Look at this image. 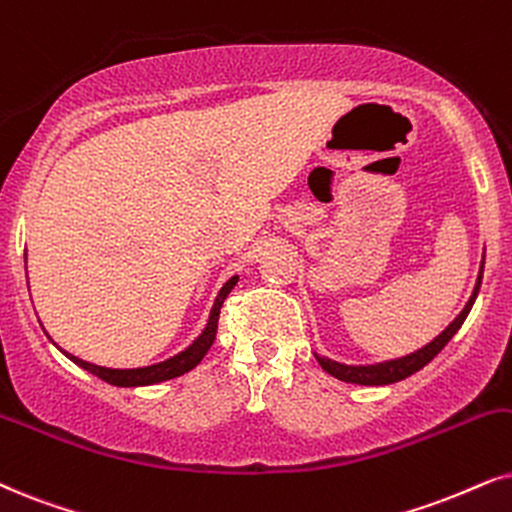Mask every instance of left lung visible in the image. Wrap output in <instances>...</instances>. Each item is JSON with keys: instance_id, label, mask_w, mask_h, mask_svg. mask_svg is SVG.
<instances>
[{"instance_id": "obj_1", "label": "left lung", "mask_w": 512, "mask_h": 512, "mask_svg": "<svg viewBox=\"0 0 512 512\" xmlns=\"http://www.w3.org/2000/svg\"><path fill=\"white\" fill-rule=\"evenodd\" d=\"M480 283H482V271H480V276H477L475 290H472V297L463 307V312L449 323V328H446V331L439 333L437 338L428 342L423 349L409 354V357L385 361V364H375V366H345V364H338V361L319 357V364L323 366V371L335 375V378L345 380V383H357V385H390V383H397V380L409 378V375L420 371L425 364H430V361L435 359L437 354L446 347V342L454 338L458 328L463 326L465 316H468L472 309V302H475L477 293H480Z\"/></svg>"}]
</instances>
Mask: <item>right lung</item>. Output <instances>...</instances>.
<instances>
[{
  "label": "right lung",
  "instance_id": "1",
  "mask_svg": "<svg viewBox=\"0 0 512 512\" xmlns=\"http://www.w3.org/2000/svg\"><path fill=\"white\" fill-rule=\"evenodd\" d=\"M238 276L229 278V281L224 283V288L219 290L217 300H215V307H212L210 312V321L208 326H205V331L200 338L193 342L189 349H184V352L177 354V357L163 361V364H155V366H146V368H132V371H115V368H101V366H94V364H87V361L73 357V354H68L70 359L75 361L77 366H82L84 371L94 373L96 378L106 380L108 385H118V387H137V385H153V383H163V380H170V378H177V375H184L186 371H191L193 366L200 364V359L208 354V349L212 347V342H215V335H217V321H219V309H222V304L226 300V295L231 293L236 286Z\"/></svg>",
  "mask_w": 512,
  "mask_h": 512
}]
</instances>
